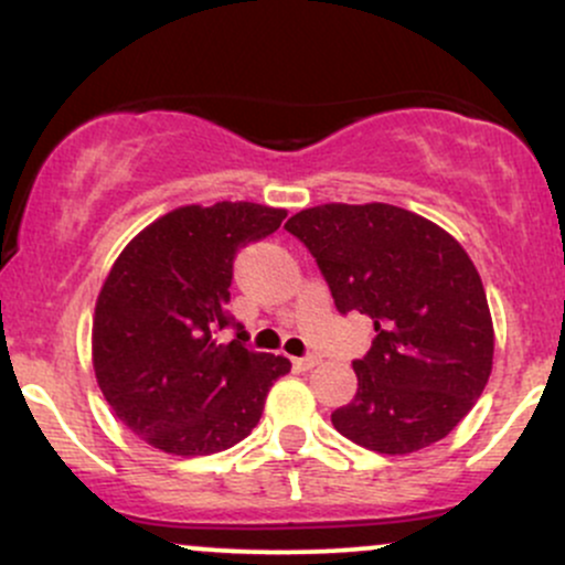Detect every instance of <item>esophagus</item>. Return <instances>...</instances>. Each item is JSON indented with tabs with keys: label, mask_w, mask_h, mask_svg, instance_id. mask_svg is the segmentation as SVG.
I'll return each instance as SVG.
<instances>
[{
	"label": "esophagus",
	"mask_w": 565,
	"mask_h": 565,
	"mask_svg": "<svg viewBox=\"0 0 565 565\" xmlns=\"http://www.w3.org/2000/svg\"><path fill=\"white\" fill-rule=\"evenodd\" d=\"M291 364H295V369H300V372H305V369H313L316 364H319V355H302V359H291Z\"/></svg>",
	"instance_id": "1"
}]
</instances>
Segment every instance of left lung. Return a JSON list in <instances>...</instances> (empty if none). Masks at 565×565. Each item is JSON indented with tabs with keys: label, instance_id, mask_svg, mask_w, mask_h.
Wrapping results in <instances>:
<instances>
[{
	"label": "left lung",
	"instance_id": "8db88e82",
	"mask_svg": "<svg viewBox=\"0 0 565 565\" xmlns=\"http://www.w3.org/2000/svg\"><path fill=\"white\" fill-rule=\"evenodd\" d=\"M316 257L342 316L372 319L359 391L337 433L380 454L446 438L481 398L494 327L476 265L444 228L393 204H321L284 225Z\"/></svg>",
	"mask_w": 565,
	"mask_h": 565
}]
</instances>
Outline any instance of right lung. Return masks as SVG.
Returning <instances> with one entry per match:
<instances>
[{
  "label": "right lung",
  "instance_id": "right-lung-1",
  "mask_svg": "<svg viewBox=\"0 0 565 565\" xmlns=\"http://www.w3.org/2000/svg\"><path fill=\"white\" fill-rule=\"evenodd\" d=\"M284 210L220 201L180 206L135 236L95 305V377L114 414L153 449L204 457L260 423L289 359L246 348L225 310L233 260L278 231ZM223 328L237 332L220 347Z\"/></svg>",
  "mask_w": 565,
  "mask_h": 565
}]
</instances>
